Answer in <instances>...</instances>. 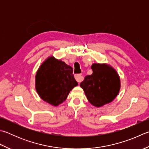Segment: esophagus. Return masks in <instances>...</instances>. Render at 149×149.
I'll list each match as a JSON object with an SVG mask.
<instances>
[{
    "mask_svg": "<svg viewBox=\"0 0 149 149\" xmlns=\"http://www.w3.org/2000/svg\"><path fill=\"white\" fill-rule=\"evenodd\" d=\"M75 79L78 83H81L83 79V77L82 76V75H81V74H75Z\"/></svg>",
    "mask_w": 149,
    "mask_h": 149,
    "instance_id": "esophagus-1",
    "label": "esophagus"
}]
</instances>
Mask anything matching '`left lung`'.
Here are the masks:
<instances>
[{
  "label": "left lung",
  "mask_w": 149,
  "mask_h": 149,
  "mask_svg": "<svg viewBox=\"0 0 149 149\" xmlns=\"http://www.w3.org/2000/svg\"><path fill=\"white\" fill-rule=\"evenodd\" d=\"M91 68L92 74L86 76L80 86L90 103L101 107L112 102L119 94L120 77L117 71L107 64L94 63Z\"/></svg>",
  "instance_id": "left-lung-1"
}]
</instances>
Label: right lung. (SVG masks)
<instances>
[{"label":"right lung","mask_w":149,"mask_h":149,"mask_svg":"<svg viewBox=\"0 0 149 149\" xmlns=\"http://www.w3.org/2000/svg\"><path fill=\"white\" fill-rule=\"evenodd\" d=\"M70 66L54 56L40 65L36 75V89L40 97L53 106L66 100L70 92L78 85Z\"/></svg>","instance_id":"add662e5"}]
</instances>
